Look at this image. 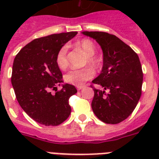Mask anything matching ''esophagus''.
<instances>
[{"mask_svg": "<svg viewBox=\"0 0 159 159\" xmlns=\"http://www.w3.org/2000/svg\"><path fill=\"white\" fill-rule=\"evenodd\" d=\"M84 88V86H78V87H77V90H78V91H80V90L83 89Z\"/></svg>", "mask_w": 159, "mask_h": 159, "instance_id": "34e87169", "label": "esophagus"}]
</instances>
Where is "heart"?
Instances as JSON below:
<instances>
[{"label":"heart","mask_w":159,"mask_h":159,"mask_svg":"<svg viewBox=\"0 0 159 159\" xmlns=\"http://www.w3.org/2000/svg\"><path fill=\"white\" fill-rule=\"evenodd\" d=\"M75 47L84 52L88 56V63L94 67H99V60L95 57L96 47L92 40L89 39H83L75 43ZM56 63L59 68L65 70L69 64L67 57V47L63 46L59 49L56 56ZM94 71L90 67H85L83 69H72L64 75V80L67 83L75 86H81L86 81L92 79Z\"/></svg>","instance_id":"heart-1"}]
</instances>
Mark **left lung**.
I'll return each mask as SVG.
<instances>
[{"mask_svg":"<svg viewBox=\"0 0 159 159\" xmlns=\"http://www.w3.org/2000/svg\"><path fill=\"white\" fill-rule=\"evenodd\" d=\"M83 34L96 40L103 53L102 71L92 83L102 86L104 91L92 87L93 112L105 123H121L133 112L141 97L143 73L139 58L115 35L87 31Z\"/></svg>","mask_w":159,"mask_h":159,"instance_id":"8db88e82","label":"left lung"}]
</instances>
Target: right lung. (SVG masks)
Listing matches in <instances>:
<instances>
[{
    "mask_svg": "<svg viewBox=\"0 0 159 159\" xmlns=\"http://www.w3.org/2000/svg\"><path fill=\"white\" fill-rule=\"evenodd\" d=\"M77 32H62L35 39L17 53L12 65L11 82L20 106L29 117L45 126H57L71 114L69 98L75 86L63 84L62 72L56 63L59 49ZM55 90L56 93H51Z\"/></svg>",
    "mask_w": 159,
    "mask_h": 159,
    "instance_id": "obj_1",
    "label": "right lung"
}]
</instances>
